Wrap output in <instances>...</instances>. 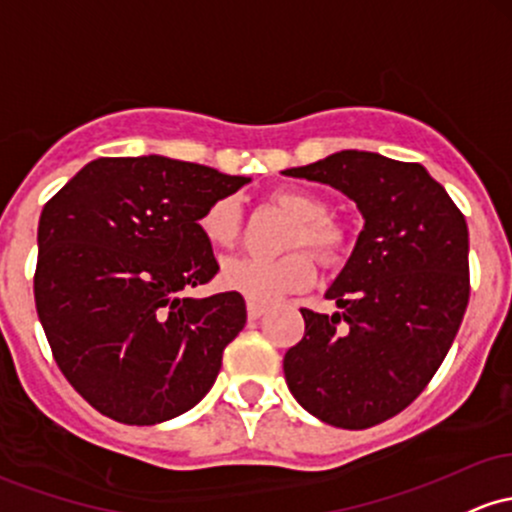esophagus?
<instances>
[{"instance_id": "1", "label": "esophagus", "mask_w": 512, "mask_h": 512, "mask_svg": "<svg viewBox=\"0 0 512 512\" xmlns=\"http://www.w3.org/2000/svg\"><path fill=\"white\" fill-rule=\"evenodd\" d=\"M262 316H265V306H260V303H255V301H247V318L257 320Z\"/></svg>"}]
</instances>
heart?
Masks as SVG:
<instances>
[{
  "label": "heart",
  "instance_id": "1",
  "mask_svg": "<svg viewBox=\"0 0 512 512\" xmlns=\"http://www.w3.org/2000/svg\"><path fill=\"white\" fill-rule=\"evenodd\" d=\"M272 201L294 218L286 247H311L313 255L325 265H335L347 250V235L333 218L328 204L303 189H279ZM199 228L213 247H230L240 233V206L233 196L213 201L201 213ZM228 291L243 294L255 303H274L291 291L306 289L316 279V262L308 252L291 250L282 257H230L218 274Z\"/></svg>",
  "mask_w": 512,
  "mask_h": 512
}]
</instances>
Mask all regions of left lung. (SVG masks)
I'll list each match as a JSON object with an SVG mask.
<instances>
[{"mask_svg":"<svg viewBox=\"0 0 512 512\" xmlns=\"http://www.w3.org/2000/svg\"><path fill=\"white\" fill-rule=\"evenodd\" d=\"M284 174L340 189L364 218L350 260L325 291L342 311L301 308L306 333L284 355L286 384L323 423L372 428L423 393L462 325L466 221L418 162L340 150Z\"/></svg>","mask_w":512,"mask_h":512,"instance_id":"obj_1","label":"left lung"}]
</instances>
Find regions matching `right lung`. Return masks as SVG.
Wrapping results in <instances>:
<instances>
[{
  "instance_id": "obj_1",
  "label": "right lung",
  "mask_w": 512,
  "mask_h": 512,
  "mask_svg": "<svg viewBox=\"0 0 512 512\" xmlns=\"http://www.w3.org/2000/svg\"><path fill=\"white\" fill-rule=\"evenodd\" d=\"M247 182L162 155L99 157L43 206L36 311L60 372L99 413L155 425L209 393L245 301L182 291L218 272L201 213Z\"/></svg>"
}]
</instances>
